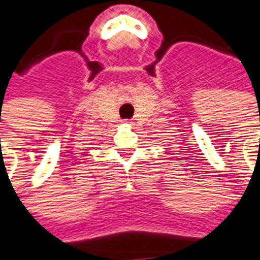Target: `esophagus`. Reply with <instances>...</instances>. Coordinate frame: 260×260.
<instances>
[{"label": "esophagus", "instance_id": "obj_1", "mask_svg": "<svg viewBox=\"0 0 260 260\" xmlns=\"http://www.w3.org/2000/svg\"><path fill=\"white\" fill-rule=\"evenodd\" d=\"M125 122H131L129 119H125Z\"/></svg>", "mask_w": 260, "mask_h": 260}]
</instances>
